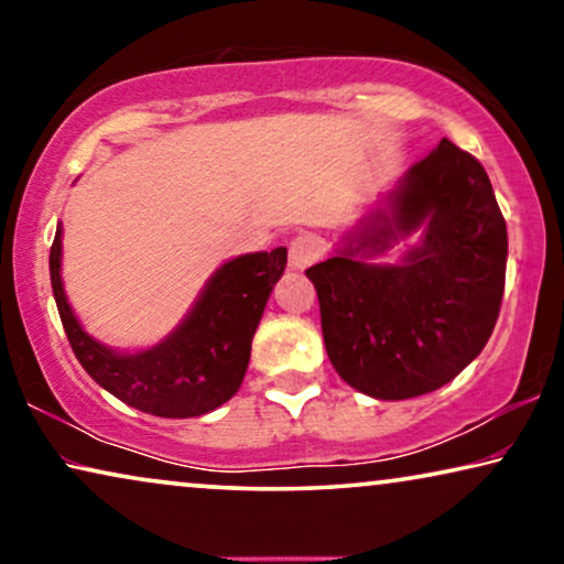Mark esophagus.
<instances>
[{"instance_id":"34e87169","label":"esophagus","mask_w":564,"mask_h":564,"mask_svg":"<svg viewBox=\"0 0 564 564\" xmlns=\"http://www.w3.org/2000/svg\"><path fill=\"white\" fill-rule=\"evenodd\" d=\"M321 241L313 234H300L288 246V259L292 269H307L321 259Z\"/></svg>"}]
</instances>
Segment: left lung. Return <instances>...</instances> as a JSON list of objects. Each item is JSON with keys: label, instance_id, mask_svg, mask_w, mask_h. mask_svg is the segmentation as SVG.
<instances>
[{"label": "left lung", "instance_id": "8db88e82", "mask_svg": "<svg viewBox=\"0 0 564 564\" xmlns=\"http://www.w3.org/2000/svg\"><path fill=\"white\" fill-rule=\"evenodd\" d=\"M427 226L405 265H367ZM506 218L480 161L444 138L408 169L392 213H377L344 251L305 269L318 292L323 344L344 382L380 400L426 395L485 349L506 288Z\"/></svg>", "mask_w": 564, "mask_h": 564}]
</instances>
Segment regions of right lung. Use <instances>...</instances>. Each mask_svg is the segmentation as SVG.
Instances as JSON below:
<instances>
[{
    "label": "right lung",
    "instance_id": "add662e5",
    "mask_svg": "<svg viewBox=\"0 0 564 564\" xmlns=\"http://www.w3.org/2000/svg\"><path fill=\"white\" fill-rule=\"evenodd\" d=\"M284 264L288 249L228 261L164 344L130 357L105 349L74 318L61 284V226L51 246V284L68 344L91 380L143 413L192 419L215 411L241 388L253 330Z\"/></svg>",
    "mask_w": 564,
    "mask_h": 564
}]
</instances>
